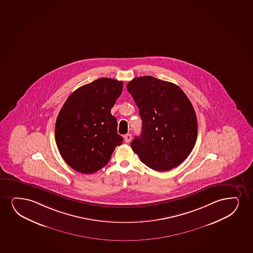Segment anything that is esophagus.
<instances>
[{"instance_id": "esophagus-1", "label": "esophagus", "mask_w": 253, "mask_h": 253, "mask_svg": "<svg viewBox=\"0 0 253 253\" xmlns=\"http://www.w3.org/2000/svg\"><path fill=\"white\" fill-rule=\"evenodd\" d=\"M131 139V134L130 133H127V134H126L124 136V140H125L126 143H129Z\"/></svg>"}]
</instances>
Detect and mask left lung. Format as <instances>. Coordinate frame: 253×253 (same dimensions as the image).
<instances>
[{"mask_svg":"<svg viewBox=\"0 0 253 253\" xmlns=\"http://www.w3.org/2000/svg\"><path fill=\"white\" fill-rule=\"evenodd\" d=\"M142 119L139 137L131 141L142 163L169 171L188 157L198 135L192 103L178 85L152 76L135 78L126 85Z\"/></svg>","mask_w":253,"mask_h":253,"instance_id":"8db88e82","label":"left lung"}]
</instances>
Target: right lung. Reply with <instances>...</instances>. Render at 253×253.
<instances>
[{"mask_svg":"<svg viewBox=\"0 0 253 253\" xmlns=\"http://www.w3.org/2000/svg\"><path fill=\"white\" fill-rule=\"evenodd\" d=\"M123 82L100 78L68 96L55 122V142L67 165L93 173L109 163L122 144L111 109L121 96Z\"/></svg>","mask_w":253,"mask_h":253,"instance_id":"1","label":"right lung"}]
</instances>
